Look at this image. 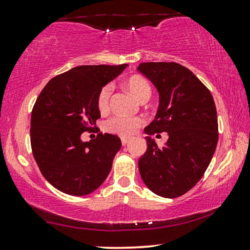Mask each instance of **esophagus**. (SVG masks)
Here are the masks:
<instances>
[{
    "label": "esophagus",
    "mask_w": 250,
    "mask_h": 250,
    "mask_svg": "<svg viewBox=\"0 0 250 250\" xmlns=\"http://www.w3.org/2000/svg\"><path fill=\"white\" fill-rule=\"evenodd\" d=\"M121 142H122L123 146H125V144L130 142V138H129V137H122L121 138Z\"/></svg>",
    "instance_id": "obj_1"
}]
</instances>
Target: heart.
Instances as JSON below:
<instances>
[{"label": "heart", "mask_w": 250, "mask_h": 250, "mask_svg": "<svg viewBox=\"0 0 250 250\" xmlns=\"http://www.w3.org/2000/svg\"><path fill=\"white\" fill-rule=\"evenodd\" d=\"M127 87L129 92L137 100H141L143 96H150V92H151L148 81L138 76L131 77L127 81ZM110 95H112V86L110 85L104 86L99 93L98 107L101 112H104L109 107ZM142 125L143 120L141 117L115 115L107 120L106 123H104V128L109 133L121 135V136H130V135L136 133L137 129Z\"/></svg>", "instance_id": "heart-1"}]
</instances>
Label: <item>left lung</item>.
I'll use <instances>...</instances> for the list:
<instances>
[{"instance_id": "8db88e82", "label": "left lung", "mask_w": 250, "mask_h": 250, "mask_svg": "<svg viewBox=\"0 0 250 250\" xmlns=\"http://www.w3.org/2000/svg\"><path fill=\"white\" fill-rule=\"evenodd\" d=\"M137 70L154 83L159 106L154 121L144 128L146 154L138 170L150 191L177 198L199 182L218 143V117L211 92L188 68L177 62H142ZM167 132L158 148L150 134Z\"/></svg>"}]
</instances>
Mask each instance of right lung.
<instances>
[{"label": "right lung", "mask_w": 250, "mask_h": 250, "mask_svg": "<svg viewBox=\"0 0 250 250\" xmlns=\"http://www.w3.org/2000/svg\"><path fill=\"white\" fill-rule=\"evenodd\" d=\"M83 65L51 79L36 100L31 113L32 154L44 178L71 195L92 193L107 178L121 140L98 134L81 141L100 117L98 96L109 81L127 67Z\"/></svg>", "instance_id": "add662e5"}]
</instances>
